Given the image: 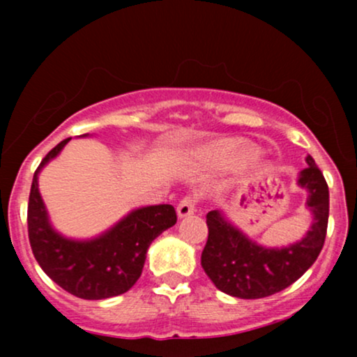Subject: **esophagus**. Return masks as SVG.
Wrapping results in <instances>:
<instances>
[{
	"label": "esophagus",
	"instance_id": "1",
	"mask_svg": "<svg viewBox=\"0 0 357 357\" xmlns=\"http://www.w3.org/2000/svg\"><path fill=\"white\" fill-rule=\"evenodd\" d=\"M178 216L179 218H184V216H190L192 213L196 211V202L195 198H191V196H188V198H184L179 202L178 204Z\"/></svg>",
	"mask_w": 357,
	"mask_h": 357
}]
</instances>
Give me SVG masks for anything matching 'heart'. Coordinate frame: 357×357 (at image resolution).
<instances>
[{"instance_id":"heart-1","label":"heart","mask_w":357,"mask_h":357,"mask_svg":"<svg viewBox=\"0 0 357 357\" xmlns=\"http://www.w3.org/2000/svg\"><path fill=\"white\" fill-rule=\"evenodd\" d=\"M255 158H257V151L252 149V147H245V149H241L240 153L233 158V165H245V162H250Z\"/></svg>"}]
</instances>
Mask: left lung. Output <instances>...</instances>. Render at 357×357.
Returning <instances> with one entry per match:
<instances>
[{
    "label": "left lung",
    "instance_id": "left-lung-1",
    "mask_svg": "<svg viewBox=\"0 0 357 357\" xmlns=\"http://www.w3.org/2000/svg\"><path fill=\"white\" fill-rule=\"evenodd\" d=\"M298 174L297 184L307 191L305 206L312 223L304 238L287 247H261L236 228L223 211L206 215L208 241L202 267L221 292L238 298H261L280 292L312 267L324 247L329 220V188L312 155Z\"/></svg>",
    "mask_w": 357,
    "mask_h": 357
}]
</instances>
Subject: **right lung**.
Returning <instances> with one entry per match:
<instances>
[{"instance_id": "obj_1", "label": "right lung", "mask_w": 357, "mask_h": 357, "mask_svg": "<svg viewBox=\"0 0 357 357\" xmlns=\"http://www.w3.org/2000/svg\"><path fill=\"white\" fill-rule=\"evenodd\" d=\"M89 134H84V137ZM70 137L43 158L31 181L28 238L43 272L72 296L100 301L127 292L141 277L154 238L176 223L171 204L142 206L127 213L114 227L87 240L67 238L52 227L38 190V174L61 153Z\"/></svg>"}]
</instances>
